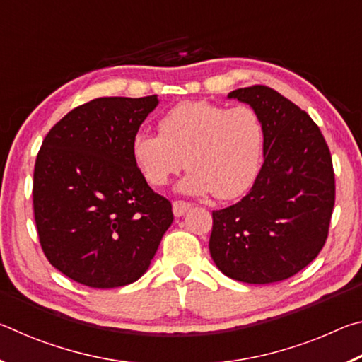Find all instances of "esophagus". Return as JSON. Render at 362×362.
Instances as JSON below:
<instances>
[{"label":"esophagus","mask_w":362,"mask_h":362,"mask_svg":"<svg viewBox=\"0 0 362 362\" xmlns=\"http://www.w3.org/2000/svg\"><path fill=\"white\" fill-rule=\"evenodd\" d=\"M192 207V204L187 203V201H174L173 203V211L175 217H182L185 216V212Z\"/></svg>","instance_id":"obj_1"}]
</instances>
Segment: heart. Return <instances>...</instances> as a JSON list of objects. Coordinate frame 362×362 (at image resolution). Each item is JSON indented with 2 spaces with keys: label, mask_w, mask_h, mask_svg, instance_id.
Here are the masks:
<instances>
[{
  "label": "heart",
  "mask_w": 362,
  "mask_h": 362,
  "mask_svg": "<svg viewBox=\"0 0 362 362\" xmlns=\"http://www.w3.org/2000/svg\"><path fill=\"white\" fill-rule=\"evenodd\" d=\"M159 134L132 137L134 163L145 180L163 187L185 166L182 193L233 199L246 193L262 164L263 124L254 108H226L206 100L177 103L158 122Z\"/></svg>",
  "instance_id": "b5f03b06"
}]
</instances>
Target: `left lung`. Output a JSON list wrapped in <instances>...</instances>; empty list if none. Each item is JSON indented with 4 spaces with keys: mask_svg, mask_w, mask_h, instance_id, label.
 Listing matches in <instances>:
<instances>
[{
    "mask_svg": "<svg viewBox=\"0 0 362 362\" xmlns=\"http://www.w3.org/2000/svg\"><path fill=\"white\" fill-rule=\"evenodd\" d=\"M263 124V164L240 203L212 212L209 250L226 276L249 284L284 281L303 269L327 240L335 203L329 146L316 122L267 86L228 94Z\"/></svg>",
    "mask_w": 362,
    "mask_h": 362,
    "instance_id": "1",
    "label": "left lung"
}]
</instances>
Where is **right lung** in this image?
<instances>
[{
    "label": "right lung",
    "mask_w": 362,
    "mask_h": 362,
    "mask_svg": "<svg viewBox=\"0 0 362 362\" xmlns=\"http://www.w3.org/2000/svg\"><path fill=\"white\" fill-rule=\"evenodd\" d=\"M158 103L156 95L100 97L66 113L42 140L33 173L40 243L49 263L79 284L137 281L173 223V206L131 153Z\"/></svg>",
    "instance_id": "add662e5"
}]
</instances>
